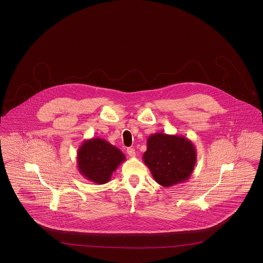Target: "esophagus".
Instances as JSON below:
<instances>
[{
	"mask_svg": "<svg viewBox=\"0 0 263 263\" xmlns=\"http://www.w3.org/2000/svg\"><path fill=\"white\" fill-rule=\"evenodd\" d=\"M126 152H127V154H128L130 157H135V156H136V154H137L134 147H128V148L126 149Z\"/></svg>",
	"mask_w": 263,
	"mask_h": 263,
	"instance_id": "34e87169",
	"label": "esophagus"
}]
</instances>
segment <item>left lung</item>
Returning a JSON list of instances; mask_svg holds the SVG:
<instances>
[{
	"label": "left lung",
	"instance_id": "1",
	"mask_svg": "<svg viewBox=\"0 0 263 263\" xmlns=\"http://www.w3.org/2000/svg\"><path fill=\"white\" fill-rule=\"evenodd\" d=\"M142 159L154 180L163 187H171L189 179L197 161L193 142L183 136L152 134Z\"/></svg>",
	"mask_w": 263,
	"mask_h": 263
}]
</instances>
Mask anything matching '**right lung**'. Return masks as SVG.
<instances>
[{"instance_id": "right-lung-1", "label": "right lung", "mask_w": 263, "mask_h": 263, "mask_svg": "<svg viewBox=\"0 0 263 263\" xmlns=\"http://www.w3.org/2000/svg\"><path fill=\"white\" fill-rule=\"evenodd\" d=\"M125 160V154L103 138L84 140L77 152L79 172L86 179L97 184L109 182L112 172Z\"/></svg>"}]
</instances>
